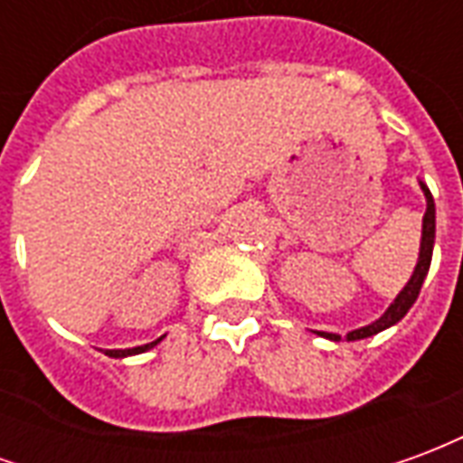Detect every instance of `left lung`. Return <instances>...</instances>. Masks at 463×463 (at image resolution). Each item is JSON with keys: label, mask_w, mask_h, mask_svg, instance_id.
<instances>
[{"label": "left lung", "mask_w": 463, "mask_h": 463, "mask_svg": "<svg viewBox=\"0 0 463 463\" xmlns=\"http://www.w3.org/2000/svg\"><path fill=\"white\" fill-rule=\"evenodd\" d=\"M419 188L424 193V198H427V213H424V221H421V241H419V258L417 265H414V272H411V278L407 280V285L399 290V295L394 298V302L389 305L384 315L379 317V320L369 322L364 327H357V330L347 332V342H357V340H367L372 335H377V332H384L389 327H394L409 310H411V305L417 302L419 290H421V285L427 280L429 275V265H431V252H434V238H437V208H434V198H431V191L427 188V183L419 181ZM320 337H327L332 342H340L342 335L337 332H317Z\"/></svg>", "instance_id": "1"}]
</instances>
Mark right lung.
<instances>
[{
    "label": "right lung",
    "mask_w": 463,
    "mask_h": 463,
    "mask_svg": "<svg viewBox=\"0 0 463 463\" xmlns=\"http://www.w3.org/2000/svg\"><path fill=\"white\" fill-rule=\"evenodd\" d=\"M165 337V335H163ZM163 337H158V340L148 342V345H141V347H128V349H106L104 354H109V357L114 359H123V357H133V354H143V352H148V349H153L158 342L163 340Z\"/></svg>",
    "instance_id": "right-lung-1"
}]
</instances>
